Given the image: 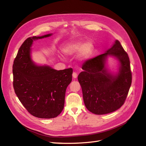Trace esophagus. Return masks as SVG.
I'll return each instance as SVG.
<instances>
[{
    "label": "esophagus",
    "mask_w": 146,
    "mask_h": 146,
    "mask_svg": "<svg viewBox=\"0 0 146 146\" xmlns=\"http://www.w3.org/2000/svg\"><path fill=\"white\" fill-rule=\"evenodd\" d=\"M77 76H78V74H77V72H74L73 74H72V77H73V78H76L77 77Z\"/></svg>",
    "instance_id": "1"
}]
</instances>
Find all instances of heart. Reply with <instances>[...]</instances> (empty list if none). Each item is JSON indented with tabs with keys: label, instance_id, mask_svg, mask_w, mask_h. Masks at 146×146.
I'll return each mask as SVG.
<instances>
[{
	"label": "heart",
	"instance_id": "heart-1",
	"mask_svg": "<svg viewBox=\"0 0 146 146\" xmlns=\"http://www.w3.org/2000/svg\"><path fill=\"white\" fill-rule=\"evenodd\" d=\"M93 46L90 42L85 43L75 42L69 45L65 48V52L69 54H74L80 52V56L83 58H87L91 54Z\"/></svg>",
	"mask_w": 146,
	"mask_h": 146
}]
</instances>
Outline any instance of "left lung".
<instances>
[{"label": "left lung", "mask_w": 146, "mask_h": 146, "mask_svg": "<svg viewBox=\"0 0 146 146\" xmlns=\"http://www.w3.org/2000/svg\"><path fill=\"white\" fill-rule=\"evenodd\" d=\"M108 55L116 56L120 61L119 73L110 74L104 67ZM79 74L84 103L86 108L96 114H105L118 110L124 104L130 90L132 74L129 55L120 42L116 40L105 54L86 61Z\"/></svg>", "instance_id": "obj_1"}]
</instances>
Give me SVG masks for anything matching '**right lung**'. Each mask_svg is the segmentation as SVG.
Segmentation results:
<instances>
[{"instance_id":"right-lung-1","label":"right lung","mask_w":146,"mask_h":146,"mask_svg":"<svg viewBox=\"0 0 146 146\" xmlns=\"http://www.w3.org/2000/svg\"><path fill=\"white\" fill-rule=\"evenodd\" d=\"M50 35L26 39L13 65L15 93L28 112L39 118L50 119L59 115L64 108L66 88L72 81V68L56 70L49 66H36L31 60L33 40Z\"/></svg>"}]
</instances>
